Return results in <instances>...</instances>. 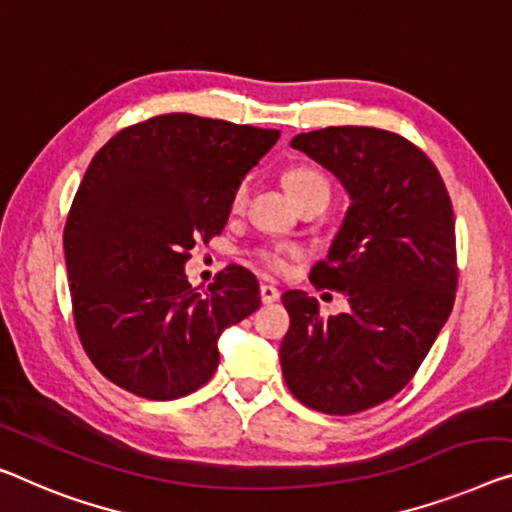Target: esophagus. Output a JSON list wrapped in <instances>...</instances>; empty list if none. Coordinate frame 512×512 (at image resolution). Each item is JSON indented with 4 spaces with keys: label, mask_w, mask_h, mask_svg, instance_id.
<instances>
[{
    "label": "esophagus",
    "mask_w": 512,
    "mask_h": 512,
    "mask_svg": "<svg viewBox=\"0 0 512 512\" xmlns=\"http://www.w3.org/2000/svg\"><path fill=\"white\" fill-rule=\"evenodd\" d=\"M281 297V293H279V288H274V286H270V283H263L261 286V302L263 304H274Z\"/></svg>",
    "instance_id": "1"
}]
</instances>
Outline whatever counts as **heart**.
<instances>
[{"instance_id":"1","label":"heart","mask_w":512,"mask_h":512,"mask_svg":"<svg viewBox=\"0 0 512 512\" xmlns=\"http://www.w3.org/2000/svg\"><path fill=\"white\" fill-rule=\"evenodd\" d=\"M286 185L290 194H302V192H309V190H327L329 192V185H327V178L318 174L316 169H293L286 174ZM245 194H247V185H240L238 192H235V206H240L242 201H245ZM261 261L270 267V270H283L286 267V251L274 247V249H263L261 251Z\"/></svg>"}]
</instances>
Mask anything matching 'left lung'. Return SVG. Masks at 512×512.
Listing matches in <instances>:
<instances>
[{"mask_svg":"<svg viewBox=\"0 0 512 512\" xmlns=\"http://www.w3.org/2000/svg\"><path fill=\"white\" fill-rule=\"evenodd\" d=\"M290 146L325 167L348 194L341 229L318 286L348 297V311L322 318L316 297L286 290L290 329L281 371L293 396L325 414H357L412 380L451 316L455 219L442 176L426 153L387 130L332 125Z\"/></svg>","mask_w":512,"mask_h":512,"instance_id":"left-lung-1","label":"left lung"}]
</instances>
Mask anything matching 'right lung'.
<instances>
[{
	"mask_svg": "<svg viewBox=\"0 0 512 512\" xmlns=\"http://www.w3.org/2000/svg\"><path fill=\"white\" fill-rule=\"evenodd\" d=\"M279 130L153 116L100 148L75 194L64 254L86 355L121 389L174 400L206 384L219 336L261 306L254 274L226 267L190 286L187 251L229 222L245 176Z\"/></svg>",
	"mask_w": 512,
	"mask_h": 512,
	"instance_id": "add662e5",
	"label": "right lung"
}]
</instances>
